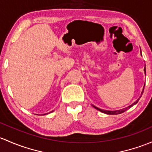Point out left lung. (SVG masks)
Here are the masks:
<instances>
[{
  "label": "left lung",
  "instance_id": "left-lung-1",
  "mask_svg": "<svg viewBox=\"0 0 152 152\" xmlns=\"http://www.w3.org/2000/svg\"><path fill=\"white\" fill-rule=\"evenodd\" d=\"M140 54H141V50H140ZM144 73H145V75H146V65H145V68H144ZM145 86V85H144ZM143 89H144V87H143ZM143 91H142V92H141V95H143ZM140 97H141V95H140ZM140 97H139V98L138 99V100H136V101L135 102V103H132V105H130V106H128V107H127V108H123V109H120V110H116V111H107V110H103V109H100V108H97V107H96V106H95V105H92V106L94 107V108H95V109H97V110H98V111H100V112H102V113H104V114H109V115H114V114H122V113H123V112H124V111H127V109H129V108H130V107H132L134 105H135L137 103H138V100H139V99L140 98Z\"/></svg>",
  "mask_w": 152,
  "mask_h": 152
}]
</instances>
